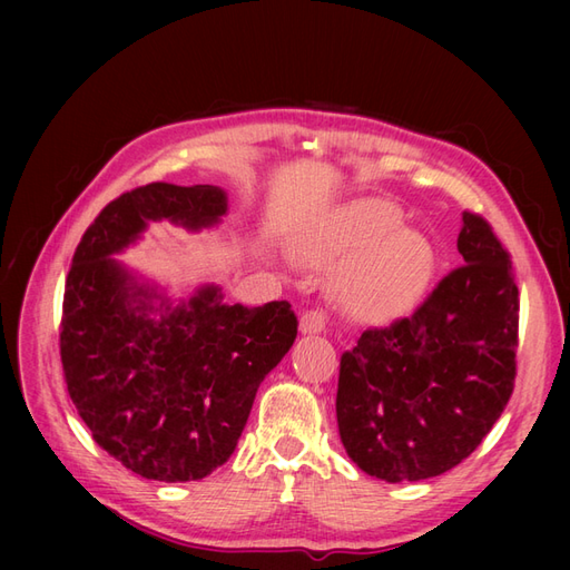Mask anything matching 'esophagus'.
<instances>
[{"mask_svg":"<svg viewBox=\"0 0 570 570\" xmlns=\"http://www.w3.org/2000/svg\"><path fill=\"white\" fill-rule=\"evenodd\" d=\"M299 331L304 335H318L325 331V314L321 312V308H308V312L302 314Z\"/></svg>","mask_w":570,"mask_h":570,"instance_id":"esophagus-1","label":"esophagus"}]
</instances>
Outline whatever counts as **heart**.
<instances>
[{"instance_id":"1","label":"heart","mask_w":570,"mask_h":570,"mask_svg":"<svg viewBox=\"0 0 570 570\" xmlns=\"http://www.w3.org/2000/svg\"><path fill=\"white\" fill-rule=\"evenodd\" d=\"M400 223L390 202L368 199L350 206L306 243L312 262L357 256L335 278L344 308L356 318L383 323L406 314L433 275V247L416 230H396Z\"/></svg>"}]
</instances>
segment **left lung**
<instances>
[{
    "label": "left lung",
    "mask_w": 570,
    "mask_h": 570,
    "mask_svg": "<svg viewBox=\"0 0 570 570\" xmlns=\"http://www.w3.org/2000/svg\"><path fill=\"white\" fill-rule=\"evenodd\" d=\"M463 264L411 316L368 327L340 358L337 428L361 471L413 482L471 456L513 392L519 285L480 214L463 212Z\"/></svg>",
    "instance_id": "obj_1"
}]
</instances>
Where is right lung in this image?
<instances>
[{"label": "right lung", "mask_w": 570, "mask_h": 570, "mask_svg": "<svg viewBox=\"0 0 570 570\" xmlns=\"http://www.w3.org/2000/svg\"><path fill=\"white\" fill-rule=\"evenodd\" d=\"M226 212L216 185L135 187L99 212L68 271L59 333L68 394L101 450L147 480H202L226 463L258 385L297 337L287 302L230 306L206 285L174 308L111 258L149 220L199 230Z\"/></svg>", "instance_id": "1"}]
</instances>
